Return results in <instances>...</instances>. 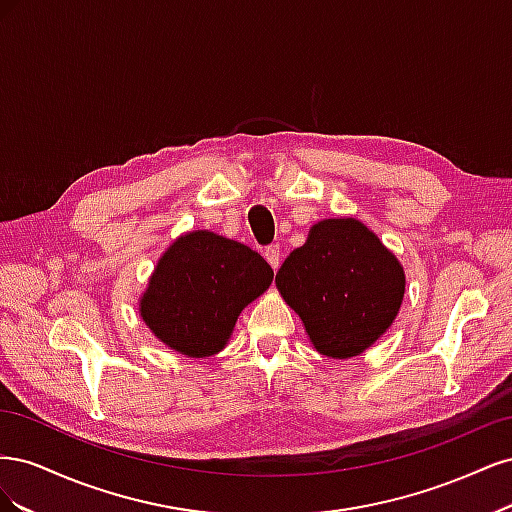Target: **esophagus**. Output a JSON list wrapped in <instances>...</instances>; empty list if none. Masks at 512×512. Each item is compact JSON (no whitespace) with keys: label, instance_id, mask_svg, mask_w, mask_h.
Returning a JSON list of instances; mask_svg holds the SVG:
<instances>
[{"label":"esophagus","instance_id":"obj_1","mask_svg":"<svg viewBox=\"0 0 512 512\" xmlns=\"http://www.w3.org/2000/svg\"><path fill=\"white\" fill-rule=\"evenodd\" d=\"M265 258H267V262L269 265L273 267V269H277L282 265V247L280 245H269L267 250H265Z\"/></svg>","mask_w":512,"mask_h":512}]
</instances>
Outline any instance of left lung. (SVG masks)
Here are the masks:
<instances>
[{
  "mask_svg": "<svg viewBox=\"0 0 512 512\" xmlns=\"http://www.w3.org/2000/svg\"><path fill=\"white\" fill-rule=\"evenodd\" d=\"M314 348L331 359L361 354L391 327L406 292L404 267L354 218L312 226L275 275Z\"/></svg>",
  "mask_w": 512,
  "mask_h": 512,
  "instance_id": "left-lung-1",
  "label": "left lung"
}]
</instances>
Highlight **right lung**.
<instances>
[{
	"label": "right lung",
	"mask_w": 512,
	"mask_h": 512,
	"mask_svg": "<svg viewBox=\"0 0 512 512\" xmlns=\"http://www.w3.org/2000/svg\"><path fill=\"white\" fill-rule=\"evenodd\" d=\"M271 282L273 269L258 252L194 230L158 260L138 312L168 348L203 359L226 346L243 307Z\"/></svg>",
	"instance_id": "right-lung-1"
}]
</instances>
